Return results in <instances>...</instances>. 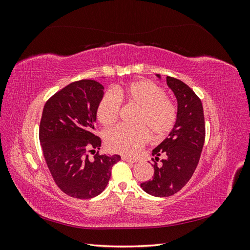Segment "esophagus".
Here are the masks:
<instances>
[{
  "label": "esophagus",
  "mask_w": 250,
  "mask_h": 250,
  "mask_svg": "<svg viewBox=\"0 0 250 250\" xmlns=\"http://www.w3.org/2000/svg\"><path fill=\"white\" fill-rule=\"evenodd\" d=\"M122 160L125 162H130V163H138V160H133V158H130L128 156H122Z\"/></svg>",
  "instance_id": "obj_1"
}]
</instances>
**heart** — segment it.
<instances>
[{"label":"heart","instance_id":"obj_1","mask_svg":"<svg viewBox=\"0 0 250 250\" xmlns=\"http://www.w3.org/2000/svg\"><path fill=\"white\" fill-rule=\"evenodd\" d=\"M116 93L140 108L135 124L141 126L133 128L117 126L109 129L105 134V144L112 152L137 155L149 140L146 127L152 137L162 138L175 125L177 118L175 104L168 99L165 90L155 83L149 80L134 81L125 86H118ZM116 95L112 92H106L98 103L97 118L104 126L115 124L119 118L121 102Z\"/></svg>","mask_w":250,"mask_h":250}]
</instances>
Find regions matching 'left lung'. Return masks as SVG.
Segmentation results:
<instances>
[{
  "label": "left lung",
  "mask_w": 250,
  "mask_h": 250,
  "mask_svg": "<svg viewBox=\"0 0 250 250\" xmlns=\"http://www.w3.org/2000/svg\"><path fill=\"white\" fill-rule=\"evenodd\" d=\"M156 77L162 79L160 74ZM167 85L177 101L176 122L168 138L152 150L154 174L141 188L155 197H169L183 188L197 167L206 138L203 107L199 98L186 83L167 76ZM165 154L162 164L158 156Z\"/></svg>",
  "instance_id": "1"
}]
</instances>
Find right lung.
Returning a JSON list of instances; mask_svg holds the SVG:
<instances>
[{"label": "right lung", "instance_id": "1", "mask_svg": "<svg viewBox=\"0 0 250 250\" xmlns=\"http://www.w3.org/2000/svg\"><path fill=\"white\" fill-rule=\"evenodd\" d=\"M104 78V77H102ZM104 87L83 79L60 89L44 104L40 141L44 160L60 190L74 198L89 199L106 188L118 154H94L101 140L94 134L97 106Z\"/></svg>", "mask_w": 250, "mask_h": 250}]
</instances>
